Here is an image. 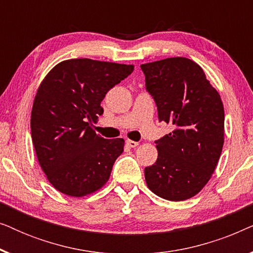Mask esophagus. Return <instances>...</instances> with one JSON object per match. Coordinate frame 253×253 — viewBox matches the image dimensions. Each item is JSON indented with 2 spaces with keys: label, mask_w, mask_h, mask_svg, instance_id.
I'll use <instances>...</instances> for the list:
<instances>
[{
  "label": "esophagus",
  "mask_w": 253,
  "mask_h": 253,
  "mask_svg": "<svg viewBox=\"0 0 253 253\" xmlns=\"http://www.w3.org/2000/svg\"><path fill=\"white\" fill-rule=\"evenodd\" d=\"M126 143L127 146H129V147H132V148L138 146V143H137V141H133V140H130V139H127V140L126 141Z\"/></svg>",
  "instance_id": "34e87169"
}]
</instances>
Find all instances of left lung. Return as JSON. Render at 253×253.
Returning <instances> with one entry per match:
<instances>
[{
    "label": "left lung",
    "mask_w": 253,
    "mask_h": 253,
    "mask_svg": "<svg viewBox=\"0 0 253 253\" xmlns=\"http://www.w3.org/2000/svg\"><path fill=\"white\" fill-rule=\"evenodd\" d=\"M159 121L175 129L155 140L158 159L145 168L148 189L161 198L181 202L210 181L224 140L220 94L196 62L169 57L140 65Z\"/></svg>",
    "instance_id": "left-lung-1"
}]
</instances>
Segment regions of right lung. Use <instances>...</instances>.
I'll return each instance as SVG.
<instances>
[{"label": "right lung", "instance_id": "1", "mask_svg": "<svg viewBox=\"0 0 253 253\" xmlns=\"http://www.w3.org/2000/svg\"><path fill=\"white\" fill-rule=\"evenodd\" d=\"M132 71V64L74 58L55 65L40 84L31 134L41 169L60 192L83 197L108 181L124 139L100 137L92 123L107 92Z\"/></svg>", "mask_w": 253, "mask_h": 253}]
</instances>
